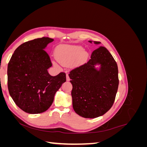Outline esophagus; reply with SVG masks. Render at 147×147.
Masks as SVG:
<instances>
[{
  "instance_id": "obj_1",
  "label": "esophagus",
  "mask_w": 147,
  "mask_h": 147,
  "mask_svg": "<svg viewBox=\"0 0 147 147\" xmlns=\"http://www.w3.org/2000/svg\"><path fill=\"white\" fill-rule=\"evenodd\" d=\"M66 80H67V81H70V78H69L68 74H66Z\"/></svg>"
}]
</instances>
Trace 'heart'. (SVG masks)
Listing matches in <instances>:
<instances>
[{
	"instance_id": "b5f03b06",
	"label": "heart",
	"mask_w": 147,
	"mask_h": 147,
	"mask_svg": "<svg viewBox=\"0 0 147 147\" xmlns=\"http://www.w3.org/2000/svg\"><path fill=\"white\" fill-rule=\"evenodd\" d=\"M56 56L61 64L65 65L75 59L77 62L84 61L87 57V53L80 46L63 45L57 47ZM54 64L57 65L56 63Z\"/></svg>"
}]
</instances>
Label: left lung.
<instances>
[{
  "label": "left lung",
  "instance_id": "obj_1",
  "mask_svg": "<svg viewBox=\"0 0 147 147\" xmlns=\"http://www.w3.org/2000/svg\"><path fill=\"white\" fill-rule=\"evenodd\" d=\"M94 43L97 48L91 58L69 74L73 86L74 110L86 118H95L108 112L114 103L119 84L116 61L107 49L100 46V42ZM96 64L101 65L99 71L95 68Z\"/></svg>",
  "mask_w": 147,
  "mask_h": 147
}]
</instances>
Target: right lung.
I'll return each mask as SVG.
<instances>
[{"label": "right lung", "mask_w": 147, "mask_h": 147, "mask_svg": "<svg viewBox=\"0 0 147 147\" xmlns=\"http://www.w3.org/2000/svg\"><path fill=\"white\" fill-rule=\"evenodd\" d=\"M54 40L42 37L26 42L18 47L8 64V88L16 105L24 112L38 114L45 112L66 75L51 76L48 69L52 63L44 49Z\"/></svg>", "instance_id": "add662e5"}]
</instances>
